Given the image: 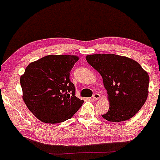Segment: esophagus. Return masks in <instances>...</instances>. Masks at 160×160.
Segmentation results:
<instances>
[{
    "label": "esophagus",
    "instance_id": "1",
    "mask_svg": "<svg viewBox=\"0 0 160 160\" xmlns=\"http://www.w3.org/2000/svg\"><path fill=\"white\" fill-rule=\"evenodd\" d=\"M100 98V94L99 93H95L92 96V99L94 100H97Z\"/></svg>",
    "mask_w": 160,
    "mask_h": 160
}]
</instances>
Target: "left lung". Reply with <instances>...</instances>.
<instances>
[{
    "label": "left lung",
    "mask_w": 160,
    "mask_h": 160,
    "mask_svg": "<svg viewBox=\"0 0 160 160\" xmlns=\"http://www.w3.org/2000/svg\"><path fill=\"white\" fill-rule=\"evenodd\" d=\"M87 62L102 76L110 102L102 117L110 122L130 119L147 99L149 76L138 62L113 54H91Z\"/></svg>",
    "instance_id": "obj_1"
}]
</instances>
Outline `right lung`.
I'll use <instances>...</instances> for the list:
<instances>
[{
	"label": "right lung",
	"mask_w": 160,
	"mask_h": 160,
	"mask_svg": "<svg viewBox=\"0 0 160 160\" xmlns=\"http://www.w3.org/2000/svg\"><path fill=\"white\" fill-rule=\"evenodd\" d=\"M78 58L48 55L30 63L20 77L25 103L35 117L45 123L71 119L82 106L70 73Z\"/></svg>",
	"instance_id": "add662e5"
}]
</instances>
